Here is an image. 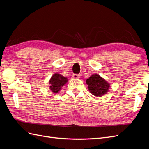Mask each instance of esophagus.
Instances as JSON below:
<instances>
[{
  "instance_id": "obj_1",
  "label": "esophagus",
  "mask_w": 149,
  "mask_h": 149,
  "mask_svg": "<svg viewBox=\"0 0 149 149\" xmlns=\"http://www.w3.org/2000/svg\"><path fill=\"white\" fill-rule=\"evenodd\" d=\"M73 78L74 79H78L79 78V75L78 74H73Z\"/></svg>"
}]
</instances>
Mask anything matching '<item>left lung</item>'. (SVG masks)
<instances>
[{
    "mask_svg": "<svg viewBox=\"0 0 149 149\" xmlns=\"http://www.w3.org/2000/svg\"><path fill=\"white\" fill-rule=\"evenodd\" d=\"M86 83L90 93L96 96H102L106 94L109 87V84L97 74L90 76Z\"/></svg>",
    "mask_w": 149,
    "mask_h": 149,
    "instance_id": "8db88e82",
    "label": "left lung"
}]
</instances>
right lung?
Returning <instances> with one entry per match:
<instances>
[{"instance_id":"obj_1","label":"right lung","mask_w":149,"mask_h":149,"mask_svg":"<svg viewBox=\"0 0 149 149\" xmlns=\"http://www.w3.org/2000/svg\"><path fill=\"white\" fill-rule=\"evenodd\" d=\"M68 81L67 78L60 74H55L49 80V89L52 91L57 93L61 88Z\"/></svg>"}]
</instances>
